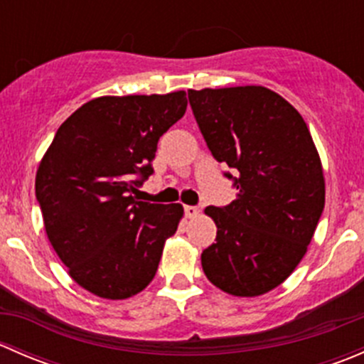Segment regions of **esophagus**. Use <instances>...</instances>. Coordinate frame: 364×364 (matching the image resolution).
I'll return each instance as SVG.
<instances>
[{
  "label": "esophagus",
  "mask_w": 364,
  "mask_h": 364,
  "mask_svg": "<svg viewBox=\"0 0 364 364\" xmlns=\"http://www.w3.org/2000/svg\"><path fill=\"white\" fill-rule=\"evenodd\" d=\"M185 215L186 218H196L199 215V208H196V205H185Z\"/></svg>",
  "instance_id": "34e87169"
}]
</instances>
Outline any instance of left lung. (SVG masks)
I'll use <instances>...</instances> for the list:
<instances>
[{"instance_id":"obj_1","label":"left lung","mask_w":364,"mask_h":364,"mask_svg":"<svg viewBox=\"0 0 364 364\" xmlns=\"http://www.w3.org/2000/svg\"><path fill=\"white\" fill-rule=\"evenodd\" d=\"M188 100L209 151L237 171L236 199L204 209L216 243L203 269L227 294L262 296L291 277L314 237L326 203L321 156L301 114L267 87L188 90Z\"/></svg>"}]
</instances>
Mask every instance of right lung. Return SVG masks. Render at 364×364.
I'll return each instance as SVG.
<instances>
[{
	"mask_svg": "<svg viewBox=\"0 0 364 364\" xmlns=\"http://www.w3.org/2000/svg\"><path fill=\"white\" fill-rule=\"evenodd\" d=\"M186 93L98 97L63 121L36 168L47 237L75 284L127 299L155 278L181 204L132 196L153 172L159 139L186 111Z\"/></svg>",
	"mask_w": 364,
	"mask_h": 364,
	"instance_id": "1",
	"label": "right lung"
}]
</instances>
